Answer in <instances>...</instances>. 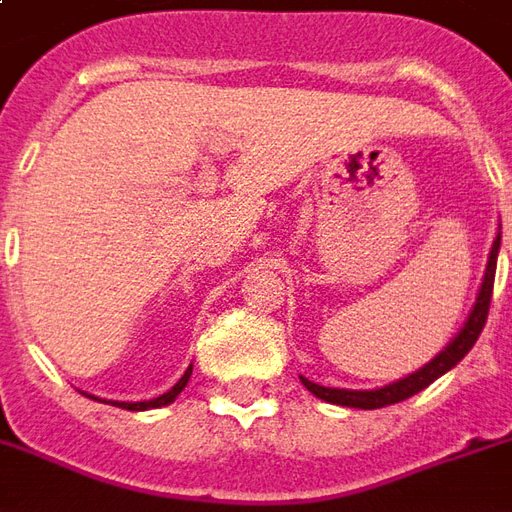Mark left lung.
<instances>
[{
  "label": "left lung",
  "instance_id": "left-lung-1",
  "mask_svg": "<svg viewBox=\"0 0 512 512\" xmlns=\"http://www.w3.org/2000/svg\"><path fill=\"white\" fill-rule=\"evenodd\" d=\"M499 244H502V233H496V241L488 252V266H485L483 285L477 290V301H474L469 318L461 326V332L452 337L450 343L444 345V351L430 359L428 365H422L414 373H408L406 378H397L392 384L378 386V389H337V386H321L301 376V384L310 389L312 395L321 397L326 403L348 408H384L392 403H400L406 397L417 395L425 386H430L436 378H441L447 370L461 362L463 356L472 351V345L477 343V337L483 332L485 318H488V307H491V293H494V277H496V257H499Z\"/></svg>",
  "mask_w": 512,
  "mask_h": 512
}]
</instances>
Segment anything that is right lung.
Returning a JSON list of instances; mask_svg holds the SVG:
<instances>
[{"instance_id":"obj_1","label":"right lung","mask_w":512,"mask_h":512,"mask_svg":"<svg viewBox=\"0 0 512 512\" xmlns=\"http://www.w3.org/2000/svg\"><path fill=\"white\" fill-rule=\"evenodd\" d=\"M189 378H191V367H189V370H186V373H183V376H180L178 384L172 386V389H169V392H164V395L153 397V400H142V403H126V400H123V403H120V400H112V406L126 408V411H147V408H161V406H169V403H172V400H175V397H178L180 392H183V386L189 384Z\"/></svg>"}]
</instances>
